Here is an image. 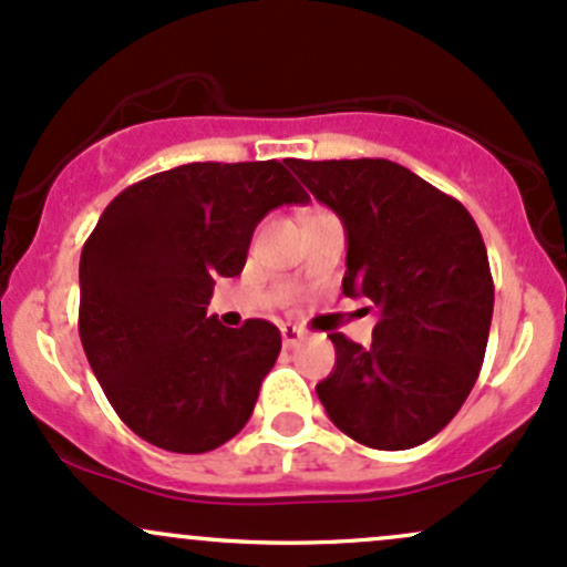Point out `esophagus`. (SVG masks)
Instances as JSON below:
<instances>
[{"mask_svg": "<svg viewBox=\"0 0 567 567\" xmlns=\"http://www.w3.org/2000/svg\"><path fill=\"white\" fill-rule=\"evenodd\" d=\"M281 338H284L286 349H291V346H297L302 338H306V332H302L300 327H295V324H284L281 327Z\"/></svg>", "mask_w": 567, "mask_h": 567, "instance_id": "esophagus-1", "label": "esophagus"}]
</instances>
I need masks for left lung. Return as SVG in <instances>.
<instances>
[{
    "mask_svg": "<svg viewBox=\"0 0 567 567\" xmlns=\"http://www.w3.org/2000/svg\"><path fill=\"white\" fill-rule=\"evenodd\" d=\"M289 167L343 221V295L373 302L379 316L370 346L330 334L334 368L316 394L362 446H419L456 416L484 362L495 286L476 221L398 162Z\"/></svg>",
    "mask_w": 567,
    "mask_h": 567,
    "instance_id": "obj_1",
    "label": "left lung"
}]
</instances>
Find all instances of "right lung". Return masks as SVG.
<instances>
[{
  "label": "right lung",
  "instance_id": "right-lung-1",
  "mask_svg": "<svg viewBox=\"0 0 567 567\" xmlns=\"http://www.w3.org/2000/svg\"><path fill=\"white\" fill-rule=\"evenodd\" d=\"M308 203L281 162H192L124 188L81 254L78 330L121 422L164 452L205 454L246 427L281 351L265 319L208 316L272 208Z\"/></svg>",
  "mask_w": 567,
  "mask_h": 567
}]
</instances>
